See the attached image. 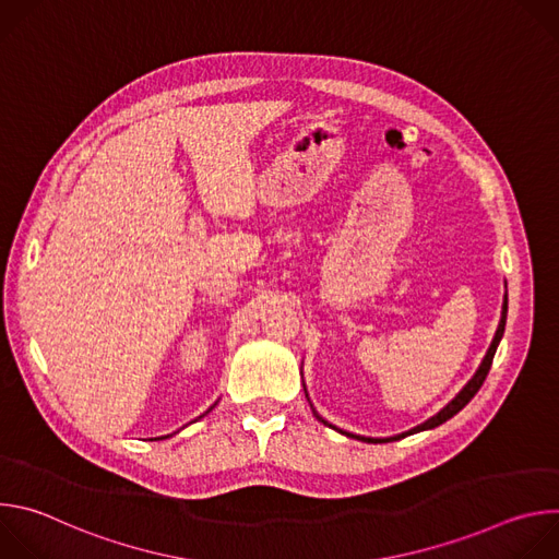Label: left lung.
Wrapping results in <instances>:
<instances>
[{
	"label": "left lung",
	"mask_w": 559,
	"mask_h": 559,
	"mask_svg": "<svg viewBox=\"0 0 559 559\" xmlns=\"http://www.w3.org/2000/svg\"><path fill=\"white\" fill-rule=\"evenodd\" d=\"M507 309H509V296L504 294V300H502V316H500V323H498V330H496V336H493V341H491V345H489V349H487V354H485V358H483V362H480V367H477V371L471 376V380L460 389V393L453 397V401L449 403V405H444L436 416H431L429 420H425L423 425H418V427H414V429H409V431H405V433H397V436H389V438H369V436H358V433H352V431H345V429H338V427H334V425H330L325 418H321L316 414V409H313V416L321 420L323 425H328V427H332V429H336L338 433H343V436H347V438H356V440H362V442H393V440H401V438H405V436H412V433H418V431H427V429H436V427H440L442 423H447L449 418H453L460 409H464L466 405H468V401L471 397L477 393V389L483 386V382H485V378H487V373H489V369H491V362H493V356H496V349H498V345H500V341H502V336H504V325H507ZM305 386V384H302ZM305 395H307V389H305ZM309 401V397H307Z\"/></svg>",
	"instance_id": "8db88e82"
}]
</instances>
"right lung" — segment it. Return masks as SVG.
I'll return each mask as SVG.
<instances>
[{
  "mask_svg": "<svg viewBox=\"0 0 559 559\" xmlns=\"http://www.w3.org/2000/svg\"><path fill=\"white\" fill-rule=\"evenodd\" d=\"M216 403H218V401H216ZM216 403H214V405H216ZM214 405H212V407H210L205 414H210V412L214 409ZM205 414H203V416H205ZM203 416H199V418H203ZM199 418H197V420H199ZM164 438H170V436H162V438H154V440H164Z\"/></svg>",
  "mask_w": 559,
  "mask_h": 559,
  "instance_id": "add662e5",
  "label": "right lung"
}]
</instances>
